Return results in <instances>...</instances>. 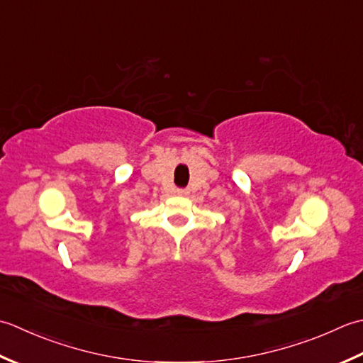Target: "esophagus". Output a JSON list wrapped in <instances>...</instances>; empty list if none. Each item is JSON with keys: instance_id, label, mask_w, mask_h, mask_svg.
I'll return each mask as SVG.
<instances>
[{"instance_id": "1", "label": "esophagus", "mask_w": 363, "mask_h": 363, "mask_svg": "<svg viewBox=\"0 0 363 363\" xmlns=\"http://www.w3.org/2000/svg\"><path fill=\"white\" fill-rule=\"evenodd\" d=\"M189 192V189H186V188H180V189H177V194H180V196H186Z\"/></svg>"}]
</instances>
